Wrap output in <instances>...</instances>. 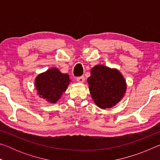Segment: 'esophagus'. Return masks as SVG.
Returning <instances> with one entry per match:
<instances>
[{"mask_svg":"<svg viewBox=\"0 0 160 160\" xmlns=\"http://www.w3.org/2000/svg\"><path fill=\"white\" fill-rule=\"evenodd\" d=\"M76 80L78 81V82L80 83H83L84 82H85V78H84V76H80V77H78L76 78Z\"/></svg>","mask_w":160,"mask_h":160,"instance_id":"1","label":"esophagus"}]
</instances>
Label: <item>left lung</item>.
<instances>
[{"label": "left lung", "mask_w": 160, "mask_h": 160, "mask_svg": "<svg viewBox=\"0 0 160 160\" xmlns=\"http://www.w3.org/2000/svg\"><path fill=\"white\" fill-rule=\"evenodd\" d=\"M89 90L94 102L100 109L112 108L126 94L127 84L121 72L116 68L97 65L88 78Z\"/></svg>", "instance_id": "left-lung-1"}]
</instances>
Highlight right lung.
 Wrapping results in <instances>:
<instances>
[{
    "label": "right lung",
    "mask_w": 160,
    "mask_h": 160,
    "mask_svg": "<svg viewBox=\"0 0 160 160\" xmlns=\"http://www.w3.org/2000/svg\"><path fill=\"white\" fill-rule=\"evenodd\" d=\"M70 81L69 75L62 73L56 68H51L37 75L34 85L40 98L55 104L66 91Z\"/></svg>",
    "instance_id": "obj_1"
}]
</instances>
